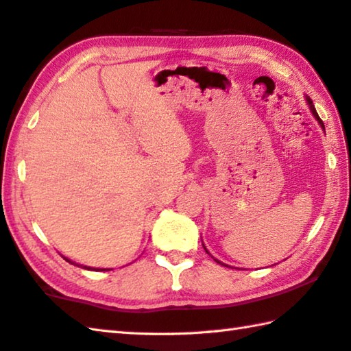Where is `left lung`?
Masks as SVG:
<instances>
[{
	"instance_id": "1",
	"label": "left lung",
	"mask_w": 351,
	"mask_h": 351,
	"mask_svg": "<svg viewBox=\"0 0 351 351\" xmlns=\"http://www.w3.org/2000/svg\"><path fill=\"white\" fill-rule=\"evenodd\" d=\"M307 103H308V106H310V110H311V113H313L315 114V118L317 119V123H319L321 124V127H322V129L324 130H326V127H324V123H322V121H321V118H319V114H317V112H316V109H315V106H313V103H311V99L310 98H307ZM202 241V239H201ZM204 245V244H202ZM204 250H206L207 252V248H206V245H204ZM208 253V252H207ZM210 254V253H208ZM213 258V256H212ZM215 259V258H213ZM216 261V263H218V264H221V265H224V267H228V265H226V264H222L221 263V261H218V259H215Z\"/></svg>"
}]
</instances>
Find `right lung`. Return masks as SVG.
Returning <instances> with one entry per match:
<instances>
[{"mask_svg":"<svg viewBox=\"0 0 351 351\" xmlns=\"http://www.w3.org/2000/svg\"><path fill=\"white\" fill-rule=\"evenodd\" d=\"M67 263H70V264H73V265H78L80 267V264H76V263H73V261H70V259H67V258H64ZM82 269H87V270H99V269H90V267H86V265H82ZM101 270H110V269H101Z\"/></svg>","mask_w":351,"mask_h":351,"instance_id":"obj_1","label":"right lung"}]
</instances>
